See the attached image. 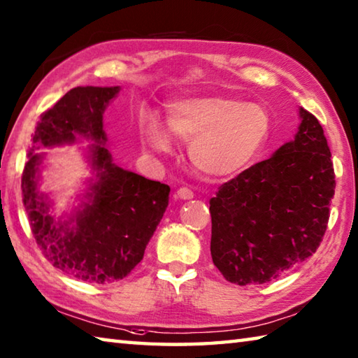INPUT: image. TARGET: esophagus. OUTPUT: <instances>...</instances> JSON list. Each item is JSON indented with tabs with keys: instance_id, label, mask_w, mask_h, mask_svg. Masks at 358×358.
Instances as JSON below:
<instances>
[{
	"instance_id": "34e87169",
	"label": "esophagus",
	"mask_w": 358,
	"mask_h": 358,
	"mask_svg": "<svg viewBox=\"0 0 358 358\" xmlns=\"http://www.w3.org/2000/svg\"><path fill=\"white\" fill-rule=\"evenodd\" d=\"M176 196L179 199H192L193 198V192L190 190V188L182 187V188H179V190L176 192Z\"/></svg>"
}]
</instances>
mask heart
<instances>
[{
  "label": "heart",
  "instance_id": "1",
  "mask_svg": "<svg viewBox=\"0 0 358 358\" xmlns=\"http://www.w3.org/2000/svg\"><path fill=\"white\" fill-rule=\"evenodd\" d=\"M166 127L148 117L140 127L152 152H170L171 137L190 143L193 166L207 178L226 179L245 171L257 159L271 134V115L260 104L227 95L174 99L166 106Z\"/></svg>",
  "mask_w": 358,
  "mask_h": 358
}]
</instances>
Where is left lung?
I'll return each mask as SVG.
<instances>
[{"mask_svg": "<svg viewBox=\"0 0 358 358\" xmlns=\"http://www.w3.org/2000/svg\"><path fill=\"white\" fill-rule=\"evenodd\" d=\"M294 140L220 187L210 252L224 279L265 284L313 255L324 237L335 173L320 121L299 109Z\"/></svg>", "mask_w": 358, "mask_h": 358, "instance_id": "left-lung-1", "label": "left lung"}]
</instances>
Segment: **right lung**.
Masks as SVG:
<instances>
[{
	"mask_svg": "<svg viewBox=\"0 0 358 358\" xmlns=\"http://www.w3.org/2000/svg\"><path fill=\"white\" fill-rule=\"evenodd\" d=\"M120 87H74L42 113L22 176L23 204L34 238L60 271L90 284L124 279L143 259L148 241L168 207L170 187L123 170L104 146L103 113ZM94 141L90 161L97 171L86 201L66 220H56L38 192L40 147Z\"/></svg>",
	"mask_w": 358,
	"mask_h": 358,
	"instance_id": "add662e5",
	"label": "right lung"
}]
</instances>
